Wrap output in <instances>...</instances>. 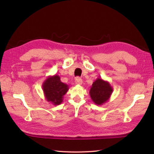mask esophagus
Here are the masks:
<instances>
[{
  "mask_svg": "<svg viewBox=\"0 0 154 154\" xmlns=\"http://www.w3.org/2000/svg\"><path fill=\"white\" fill-rule=\"evenodd\" d=\"M82 83H83V81H82V79H81V78L77 77L76 79H75V83H76V84L82 85Z\"/></svg>",
  "mask_w": 154,
  "mask_h": 154,
  "instance_id": "1",
  "label": "esophagus"
}]
</instances>
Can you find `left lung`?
Instances as JSON below:
<instances>
[{"label": "left lung", "instance_id": "1", "mask_svg": "<svg viewBox=\"0 0 154 154\" xmlns=\"http://www.w3.org/2000/svg\"><path fill=\"white\" fill-rule=\"evenodd\" d=\"M113 91V88L107 81L97 78L93 82L89 93L92 101L96 105H102L109 100Z\"/></svg>", "mask_w": 154, "mask_h": 154}]
</instances>
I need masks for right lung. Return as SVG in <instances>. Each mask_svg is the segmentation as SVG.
Segmentation results:
<instances>
[{
    "label": "right lung",
    "instance_id": "obj_1",
    "mask_svg": "<svg viewBox=\"0 0 154 154\" xmlns=\"http://www.w3.org/2000/svg\"><path fill=\"white\" fill-rule=\"evenodd\" d=\"M42 88L46 100L54 105H60L69 90V85L62 83L58 75L49 76L44 81Z\"/></svg>",
    "mask_w": 154,
    "mask_h": 154
}]
</instances>
